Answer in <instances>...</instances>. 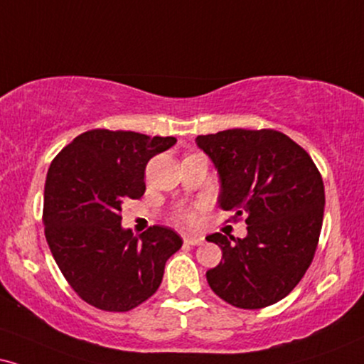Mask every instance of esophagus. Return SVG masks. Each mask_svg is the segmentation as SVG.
<instances>
[{"mask_svg":"<svg viewBox=\"0 0 364 364\" xmlns=\"http://www.w3.org/2000/svg\"><path fill=\"white\" fill-rule=\"evenodd\" d=\"M183 242H185L186 245L195 247V245H201V243L205 242V238L203 237H196V235H185V237H183Z\"/></svg>","mask_w":364,"mask_h":364,"instance_id":"esophagus-1","label":"esophagus"}]
</instances>
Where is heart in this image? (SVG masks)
<instances>
[{"label": "heart", "instance_id": "obj_1", "mask_svg": "<svg viewBox=\"0 0 364 364\" xmlns=\"http://www.w3.org/2000/svg\"><path fill=\"white\" fill-rule=\"evenodd\" d=\"M203 206L201 205H193V206H185L176 213V218L179 223L186 225V227H195V225L200 222V211Z\"/></svg>", "mask_w": 364, "mask_h": 364}]
</instances>
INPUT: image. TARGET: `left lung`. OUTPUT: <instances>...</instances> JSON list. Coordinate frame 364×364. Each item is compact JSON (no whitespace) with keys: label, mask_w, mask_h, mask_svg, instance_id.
I'll use <instances>...</instances> for the list:
<instances>
[{"label":"left lung","mask_w":364,"mask_h":364,"mask_svg":"<svg viewBox=\"0 0 364 364\" xmlns=\"http://www.w3.org/2000/svg\"><path fill=\"white\" fill-rule=\"evenodd\" d=\"M220 174L218 203L245 215L247 237L211 233L222 262L206 272L211 291L240 309L284 299L314 259L324 215V183L311 156L274 129H228L198 136Z\"/></svg>","instance_id":"8db88e82"}]
</instances>
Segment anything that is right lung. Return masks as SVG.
<instances>
[{
	"instance_id": "1",
	"label": "right lung",
	"mask_w": 364,
	"mask_h": 364,
	"mask_svg": "<svg viewBox=\"0 0 364 364\" xmlns=\"http://www.w3.org/2000/svg\"><path fill=\"white\" fill-rule=\"evenodd\" d=\"M176 137L92 129L77 136L50 164L43 225L60 272L82 301L126 312L158 291L164 265L183 245L168 227L141 237L121 227L122 203L146 191L144 169Z\"/></svg>"
}]
</instances>
